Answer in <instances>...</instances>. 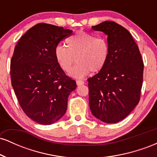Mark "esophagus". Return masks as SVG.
<instances>
[{"mask_svg": "<svg viewBox=\"0 0 157 157\" xmlns=\"http://www.w3.org/2000/svg\"><path fill=\"white\" fill-rule=\"evenodd\" d=\"M76 83H77V86H80V85H83L84 84V82H83V81H82V80H77L76 81Z\"/></svg>", "mask_w": 157, "mask_h": 157, "instance_id": "obj_1", "label": "esophagus"}]
</instances>
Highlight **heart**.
I'll return each mask as SVG.
<instances>
[{"label": "heart", "instance_id": "obj_1", "mask_svg": "<svg viewBox=\"0 0 157 157\" xmlns=\"http://www.w3.org/2000/svg\"><path fill=\"white\" fill-rule=\"evenodd\" d=\"M66 44V48L60 45L55 48V57L57 64L66 72L70 71L75 60L77 61L69 74L75 78H82L91 71H101L109 60L110 46L104 37L79 31L68 37Z\"/></svg>", "mask_w": 157, "mask_h": 157}]
</instances>
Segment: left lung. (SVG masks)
Listing matches in <instances>:
<instances>
[{"mask_svg":"<svg viewBox=\"0 0 157 157\" xmlns=\"http://www.w3.org/2000/svg\"><path fill=\"white\" fill-rule=\"evenodd\" d=\"M91 29L108 36L110 55L105 67L88 79L90 109L101 121L116 123L125 119L139 103L143 61L132 35L123 26L104 21Z\"/></svg>","mask_w":157,"mask_h":157,"instance_id":"left-lung-1","label":"left lung"}]
</instances>
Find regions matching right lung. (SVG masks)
Here are the masks:
<instances>
[{"label": "right lung", "instance_id": "obj_1", "mask_svg": "<svg viewBox=\"0 0 157 157\" xmlns=\"http://www.w3.org/2000/svg\"><path fill=\"white\" fill-rule=\"evenodd\" d=\"M72 30L38 23L19 40L11 60L12 86L21 109L41 125L58 121L67 109L68 97L76 89L75 80L57 64L55 50Z\"/></svg>", "mask_w": 157, "mask_h": 157}]
</instances>
